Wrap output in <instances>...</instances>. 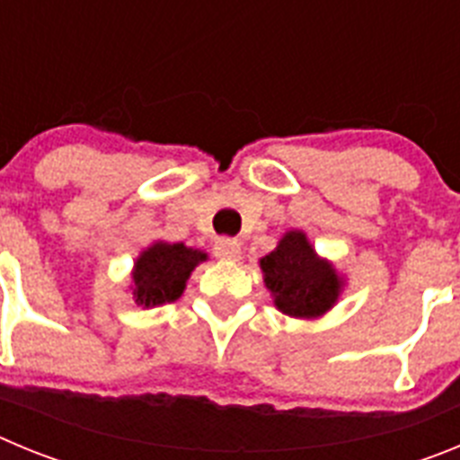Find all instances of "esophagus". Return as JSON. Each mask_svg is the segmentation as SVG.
<instances>
[{
	"instance_id": "obj_1",
	"label": "esophagus",
	"mask_w": 460,
	"mask_h": 460,
	"mask_svg": "<svg viewBox=\"0 0 460 460\" xmlns=\"http://www.w3.org/2000/svg\"><path fill=\"white\" fill-rule=\"evenodd\" d=\"M214 255L221 260H239V255H242V243L237 242V239H217L214 242Z\"/></svg>"
}]
</instances>
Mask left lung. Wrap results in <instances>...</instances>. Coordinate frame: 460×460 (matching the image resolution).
Instances as JSON below:
<instances>
[{
  "mask_svg": "<svg viewBox=\"0 0 460 460\" xmlns=\"http://www.w3.org/2000/svg\"><path fill=\"white\" fill-rule=\"evenodd\" d=\"M260 267L274 304L292 318L323 315L341 292L334 267L315 255L304 233H288Z\"/></svg>",
  "mask_w": 460,
  "mask_h": 460,
  "instance_id": "obj_1",
  "label": "left lung"
}]
</instances>
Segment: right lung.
I'll return each mask as SVG.
<instances>
[{
    "instance_id": "right-lung-1",
    "label": "right lung",
    "mask_w": 460,
    "mask_h": 460,
    "mask_svg": "<svg viewBox=\"0 0 460 460\" xmlns=\"http://www.w3.org/2000/svg\"><path fill=\"white\" fill-rule=\"evenodd\" d=\"M205 258V253L189 249L184 243H154L136 262V302L142 306H158L180 299L186 279Z\"/></svg>"
}]
</instances>
